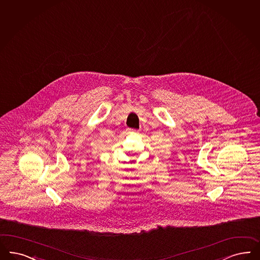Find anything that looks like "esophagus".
<instances>
[{"label":"esophagus","mask_w":260,"mask_h":260,"mask_svg":"<svg viewBox=\"0 0 260 260\" xmlns=\"http://www.w3.org/2000/svg\"><path fill=\"white\" fill-rule=\"evenodd\" d=\"M132 133H139V130H136V129H131L130 130Z\"/></svg>","instance_id":"34e87169"}]
</instances>
